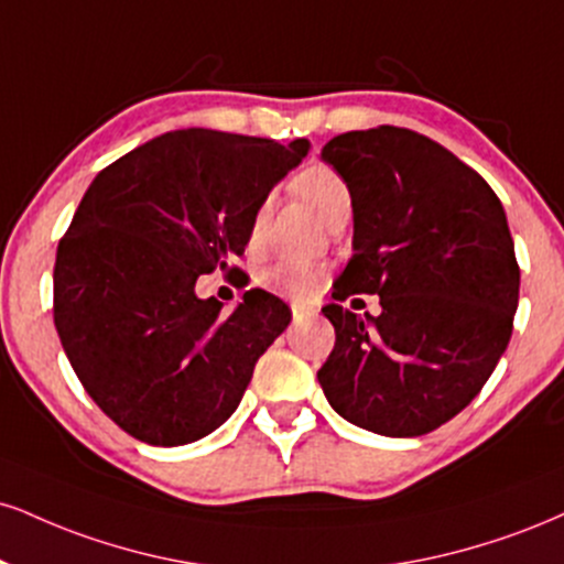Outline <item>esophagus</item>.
I'll use <instances>...</instances> for the list:
<instances>
[{
  "label": "esophagus",
  "instance_id": "obj_1",
  "mask_svg": "<svg viewBox=\"0 0 564 564\" xmlns=\"http://www.w3.org/2000/svg\"><path fill=\"white\" fill-rule=\"evenodd\" d=\"M310 315H312V310L302 307V304H291V317H294V323H304Z\"/></svg>",
  "mask_w": 564,
  "mask_h": 564
}]
</instances>
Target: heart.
<instances>
[{"label":"heart","instance_id":"obj_1","mask_svg":"<svg viewBox=\"0 0 564 564\" xmlns=\"http://www.w3.org/2000/svg\"><path fill=\"white\" fill-rule=\"evenodd\" d=\"M294 192L304 196L312 207L321 213L325 220H334L338 213L351 207V192L347 181L338 175L330 165H310L296 175ZM270 223V202L262 199L254 207L252 217H249V230H247V243L249 249H260L268 234ZM325 281H328V270L325 264L317 262H304V260H281L270 264L262 273V286H268L275 294L289 296L291 302H310L321 294Z\"/></svg>","mask_w":564,"mask_h":564}]
</instances>
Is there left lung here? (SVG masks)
Listing matches in <instances>:
<instances>
[{
  "instance_id": "obj_1",
  "label": "left lung",
  "mask_w": 564,
  "mask_h": 564,
  "mask_svg": "<svg viewBox=\"0 0 564 564\" xmlns=\"http://www.w3.org/2000/svg\"><path fill=\"white\" fill-rule=\"evenodd\" d=\"M323 158L355 209L334 300L378 294L381 315L323 307L336 344L317 381L359 429L423 436L478 397L510 344L520 264L505 209L470 165L410 128L341 133Z\"/></svg>"
}]
</instances>
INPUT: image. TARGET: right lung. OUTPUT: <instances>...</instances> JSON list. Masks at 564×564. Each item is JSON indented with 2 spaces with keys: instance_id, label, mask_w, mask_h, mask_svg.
Masks as SVG:
<instances>
[{
  "instance_id": "1",
  "label": "right lung",
  "mask_w": 564,
  "mask_h": 564,
  "mask_svg": "<svg viewBox=\"0 0 564 564\" xmlns=\"http://www.w3.org/2000/svg\"><path fill=\"white\" fill-rule=\"evenodd\" d=\"M257 135L162 133L107 165L54 260V325L78 381L128 436L181 446L234 415L291 310L249 289L234 312L194 294L234 273L249 217L307 154Z\"/></svg>"
}]
</instances>
